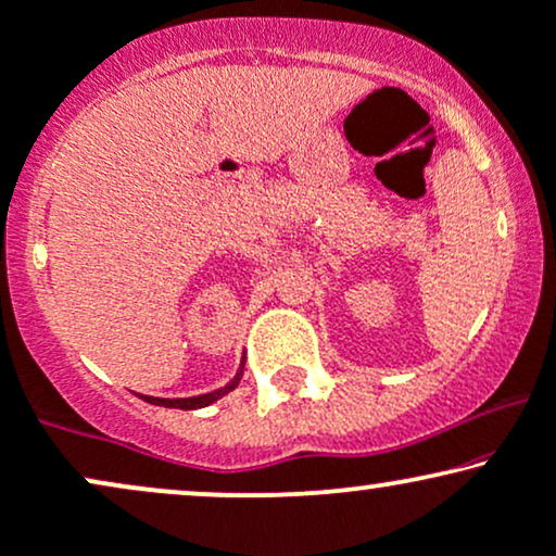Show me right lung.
<instances>
[{"instance_id":"1","label":"right lung","mask_w":556,"mask_h":556,"mask_svg":"<svg viewBox=\"0 0 556 556\" xmlns=\"http://www.w3.org/2000/svg\"><path fill=\"white\" fill-rule=\"evenodd\" d=\"M241 377H243V362H241V369H238V375H236L233 379H230V382L226 384V388L207 392V395H197V397H174V400H168V397H151V395H140V397H143L146 403H151V405H161V407H179V410H197V407L213 405L215 400H220L223 395H228L230 390H236V388H238V382H241Z\"/></svg>"}]
</instances>
